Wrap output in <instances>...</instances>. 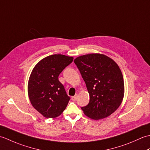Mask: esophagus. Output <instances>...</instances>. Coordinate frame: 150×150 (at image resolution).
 Segmentation results:
<instances>
[{"label":"esophagus","instance_id":"obj_1","mask_svg":"<svg viewBox=\"0 0 150 150\" xmlns=\"http://www.w3.org/2000/svg\"><path fill=\"white\" fill-rule=\"evenodd\" d=\"M77 95H75V96H73V97H71V100H73V101H75L77 99Z\"/></svg>","mask_w":150,"mask_h":150}]
</instances>
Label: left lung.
Returning a JSON list of instances; mask_svg holds the SVG:
<instances>
[{
  "label": "left lung",
  "mask_w": 150,
  "mask_h": 150,
  "mask_svg": "<svg viewBox=\"0 0 150 150\" xmlns=\"http://www.w3.org/2000/svg\"><path fill=\"white\" fill-rule=\"evenodd\" d=\"M74 62L90 95L89 104L81 108L84 115L94 120L110 116L124 98V79L119 66L110 57L100 53L79 56Z\"/></svg>",
  "instance_id": "obj_1"
}]
</instances>
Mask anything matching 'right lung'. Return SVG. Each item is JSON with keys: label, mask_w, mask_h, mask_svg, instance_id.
Masks as SVG:
<instances>
[{"label": "right lung", "mask_w": 150, "mask_h": 150, "mask_svg": "<svg viewBox=\"0 0 150 150\" xmlns=\"http://www.w3.org/2000/svg\"><path fill=\"white\" fill-rule=\"evenodd\" d=\"M73 57L61 54L47 56L35 66L28 84V93L33 107L46 118L59 117L70 99L59 75Z\"/></svg>", "instance_id": "add662e5"}]
</instances>
